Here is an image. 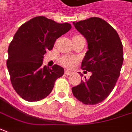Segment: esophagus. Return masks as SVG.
<instances>
[{
  "instance_id": "obj_1",
  "label": "esophagus",
  "mask_w": 132,
  "mask_h": 132,
  "mask_svg": "<svg viewBox=\"0 0 132 132\" xmlns=\"http://www.w3.org/2000/svg\"><path fill=\"white\" fill-rule=\"evenodd\" d=\"M64 74H66V75H71L72 74V72H70V70H64Z\"/></svg>"
}]
</instances>
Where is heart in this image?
<instances>
[{
  "mask_svg": "<svg viewBox=\"0 0 132 132\" xmlns=\"http://www.w3.org/2000/svg\"><path fill=\"white\" fill-rule=\"evenodd\" d=\"M60 62L61 64H62L63 66H64V67L70 68L72 63L75 62V59L70 57H62L60 58Z\"/></svg>",
  "mask_w": 132,
  "mask_h": 132,
  "instance_id": "1",
  "label": "heart"
}]
</instances>
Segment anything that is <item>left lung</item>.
Segmentation results:
<instances>
[{
    "label": "left lung",
    "instance_id": "obj_1",
    "mask_svg": "<svg viewBox=\"0 0 132 132\" xmlns=\"http://www.w3.org/2000/svg\"><path fill=\"white\" fill-rule=\"evenodd\" d=\"M73 24L88 42V50L81 68L92 75L89 79L85 77L72 91L82 103L95 105L104 101L116 85L123 64V45L116 30L101 18L92 17Z\"/></svg>",
    "mask_w": 132,
    "mask_h": 132
}]
</instances>
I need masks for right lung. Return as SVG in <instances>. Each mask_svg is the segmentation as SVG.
<instances>
[{"mask_svg":"<svg viewBox=\"0 0 132 132\" xmlns=\"http://www.w3.org/2000/svg\"><path fill=\"white\" fill-rule=\"evenodd\" d=\"M72 28L68 23H58L44 16H37L19 27L10 43L6 64L16 92L27 101H38L52 92L64 69L54 64L43 66L44 54L55 41Z\"/></svg>","mask_w":132,"mask_h":132,"instance_id":"right-lung-1","label":"right lung"}]
</instances>
